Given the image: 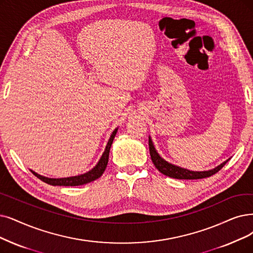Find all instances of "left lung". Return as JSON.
Masks as SVG:
<instances>
[{
  "label": "left lung",
  "mask_w": 253,
  "mask_h": 253,
  "mask_svg": "<svg viewBox=\"0 0 253 253\" xmlns=\"http://www.w3.org/2000/svg\"><path fill=\"white\" fill-rule=\"evenodd\" d=\"M148 146H149V153H150L151 161H153V163L156 166V168L160 171L161 173H163L164 175L169 176V177L177 178V179H199V178L209 177L211 175L217 173L218 171L228 162V160H227V161L223 162V163L220 164L219 166L215 167L214 169H211V170L191 171V170H188V169H185V168L178 167L176 165L170 164V163H168L167 161H165L163 158H161L160 155L158 154V151L156 150L150 137L148 138Z\"/></svg>",
  "instance_id": "8db88e82"
}]
</instances>
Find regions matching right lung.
<instances>
[{
    "instance_id": "1",
    "label": "right lung",
    "mask_w": 253,
    "mask_h": 253,
    "mask_svg": "<svg viewBox=\"0 0 253 253\" xmlns=\"http://www.w3.org/2000/svg\"><path fill=\"white\" fill-rule=\"evenodd\" d=\"M117 129L115 128L113 130L112 135H111L109 141H108V144L106 146V149L104 151L103 156L100 157L98 163L91 169L88 172L84 173V174H81V175H77V176H70V177H63V178H49V177H45L42 175H39L34 171L31 170V172L37 176L39 179H42L44 183L48 184V185H52V186H81V185H85L90 183V181H93L95 179H97L98 177L102 176V174L104 173V171L108 165V161H109V153H110V148L111 145L113 143V140L115 138V135L117 133Z\"/></svg>"
}]
</instances>
